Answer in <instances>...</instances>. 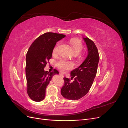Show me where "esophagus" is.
<instances>
[{
  "label": "esophagus",
  "instance_id": "34e87169",
  "mask_svg": "<svg viewBox=\"0 0 128 128\" xmlns=\"http://www.w3.org/2000/svg\"><path fill=\"white\" fill-rule=\"evenodd\" d=\"M60 77H62V78H64V74H60Z\"/></svg>",
  "mask_w": 128,
  "mask_h": 128
}]
</instances>
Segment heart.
<instances>
[{"mask_svg":"<svg viewBox=\"0 0 128 128\" xmlns=\"http://www.w3.org/2000/svg\"><path fill=\"white\" fill-rule=\"evenodd\" d=\"M70 44L72 50V52L74 54L78 55L83 48L82 42L78 39H77V38L72 39L70 40ZM56 51V47H55L53 48V53H55ZM57 67L61 72H65L68 70L69 69L72 68L73 67V64L71 62L61 60L57 63Z\"/></svg>","mask_w":128,"mask_h":128,"instance_id":"obj_1","label":"heart"}]
</instances>
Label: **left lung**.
<instances>
[{
	"label": "left lung",
	"mask_w": 128,
	"mask_h": 128,
	"mask_svg": "<svg viewBox=\"0 0 128 128\" xmlns=\"http://www.w3.org/2000/svg\"><path fill=\"white\" fill-rule=\"evenodd\" d=\"M88 48V55L80 66L70 72V80L64 77V86L61 90V94L69 100H76L86 95L92 86L97 72L99 61L98 49L94 42L88 37H83Z\"/></svg>",
	"instance_id": "8db88e82"
}]
</instances>
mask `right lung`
Instances as JSON below:
<instances>
[{
    "instance_id": "1",
    "label": "right lung",
    "mask_w": 128,
    "mask_h": 128,
    "mask_svg": "<svg viewBox=\"0 0 128 128\" xmlns=\"http://www.w3.org/2000/svg\"><path fill=\"white\" fill-rule=\"evenodd\" d=\"M66 37L62 34L46 32L38 37L31 45L26 55V74L27 93L33 101L40 102L45 97L46 88L52 77L59 72L44 70L47 62L52 58L56 42Z\"/></svg>"
}]
</instances>
